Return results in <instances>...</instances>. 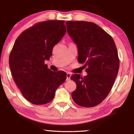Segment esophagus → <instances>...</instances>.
Segmentation results:
<instances>
[{
	"label": "esophagus",
	"instance_id": "34e87169",
	"mask_svg": "<svg viewBox=\"0 0 134 134\" xmlns=\"http://www.w3.org/2000/svg\"><path fill=\"white\" fill-rule=\"evenodd\" d=\"M71 74L70 72H67L66 73V80H70V78H71Z\"/></svg>",
	"mask_w": 134,
	"mask_h": 134
}]
</instances>
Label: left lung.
I'll return each mask as SVG.
<instances>
[{
    "label": "left lung",
    "mask_w": 134,
    "mask_h": 134,
    "mask_svg": "<svg viewBox=\"0 0 134 134\" xmlns=\"http://www.w3.org/2000/svg\"><path fill=\"white\" fill-rule=\"evenodd\" d=\"M66 24L68 34L77 47L79 62L87 67V76H71L77 85L71 96L79 105L94 107L109 94L118 74L116 47L111 36L94 23L68 21Z\"/></svg>",
    "instance_id": "1"
}]
</instances>
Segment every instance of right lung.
Segmentation results:
<instances>
[{
  "label": "right lung",
  "mask_w": 134,
  "mask_h": 134,
  "mask_svg": "<svg viewBox=\"0 0 134 134\" xmlns=\"http://www.w3.org/2000/svg\"><path fill=\"white\" fill-rule=\"evenodd\" d=\"M64 21L49 20L34 25L16 39L9 57L12 76L23 96L32 104L42 105L54 98L66 79L64 71L47 68L52 49L66 32Z\"/></svg>",
  "instance_id": "right-lung-1"
}]
</instances>
